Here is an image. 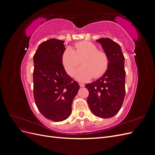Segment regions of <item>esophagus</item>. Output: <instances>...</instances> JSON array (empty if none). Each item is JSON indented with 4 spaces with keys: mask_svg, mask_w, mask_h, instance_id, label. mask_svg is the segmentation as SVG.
<instances>
[{
    "mask_svg": "<svg viewBox=\"0 0 155 155\" xmlns=\"http://www.w3.org/2000/svg\"><path fill=\"white\" fill-rule=\"evenodd\" d=\"M79 86H80L81 87H85V84H84V83H79Z\"/></svg>",
    "mask_w": 155,
    "mask_h": 155,
    "instance_id": "esophagus-1",
    "label": "esophagus"
}]
</instances>
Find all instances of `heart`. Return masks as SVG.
<instances>
[{
  "label": "heart",
  "instance_id": "1",
  "mask_svg": "<svg viewBox=\"0 0 155 155\" xmlns=\"http://www.w3.org/2000/svg\"><path fill=\"white\" fill-rule=\"evenodd\" d=\"M82 59L83 66L78 68L76 74L80 81L100 77L109 66V59L105 52L98 51L97 46L91 42H79L75 45V50L68 47L62 55L63 66L69 76H74Z\"/></svg>",
  "mask_w": 155,
  "mask_h": 155
}]
</instances>
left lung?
Here are the masks:
<instances>
[{
    "label": "left lung",
    "mask_w": 155,
    "mask_h": 155,
    "mask_svg": "<svg viewBox=\"0 0 155 155\" xmlns=\"http://www.w3.org/2000/svg\"><path fill=\"white\" fill-rule=\"evenodd\" d=\"M109 59V66L97 80L85 85L89 95L87 104L92 113L109 118L120 110L125 94V58L121 46L109 38L96 40Z\"/></svg>",
    "instance_id": "1"
}]
</instances>
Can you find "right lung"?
Returning a JSON list of instances; mask_svg holds the SVG:
<instances>
[{"mask_svg":"<svg viewBox=\"0 0 155 155\" xmlns=\"http://www.w3.org/2000/svg\"><path fill=\"white\" fill-rule=\"evenodd\" d=\"M64 41L50 39L41 43L34 55V96L39 112L46 118L61 121L72 112L78 82L65 71L62 55Z\"/></svg>","mask_w":155,"mask_h":155,"instance_id":"1","label":"right lung"}]
</instances>
